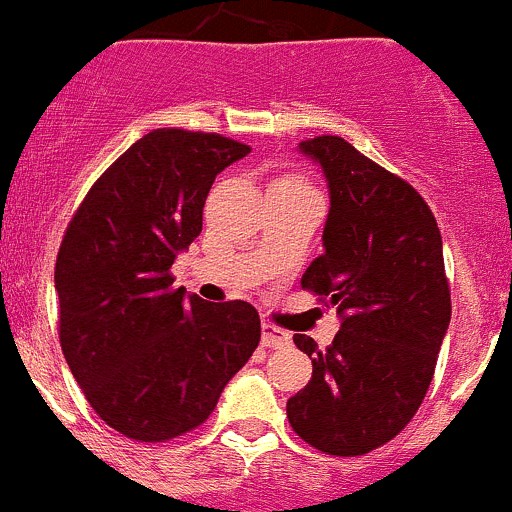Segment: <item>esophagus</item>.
Masks as SVG:
<instances>
[{"label":"esophagus","instance_id":"1","mask_svg":"<svg viewBox=\"0 0 512 512\" xmlns=\"http://www.w3.org/2000/svg\"><path fill=\"white\" fill-rule=\"evenodd\" d=\"M292 343V336L282 328L272 324H262V346L267 348H287Z\"/></svg>","mask_w":512,"mask_h":512}]
</instances>
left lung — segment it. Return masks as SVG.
<instances>
[{
  "mask_svg": "<svg viewBox=\"0 0 512 512\" xmlns=\"http://www.w3.org/2000/svg\"><path fill=\"white\" fill-rule=\"evenodd\" d=\"M297 152L319 166L331 198L324 255L301 287L336 306L341 331L326 351L294 336L314 373L287 417L319 451L360 456L407 427L432 383L451 321L441 233L407 181L346 139H306Z\"/></svg>",
  "mask_w": 512,
  "mask_h": 512,
  "instance_id": "left-lung-1",
  "label": "left lung"
}]
</instances>
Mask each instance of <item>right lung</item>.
Masks as SVG:
<instances>
[{"label":"right lung","instance_id":"1","mask_svg":"<svg viewBox=\"0 0 512 512\" xmlns=\"http://www.w3.org/2000/svg\"><path fill=\"white\" fill-rule=\"evenodd\" d=\"M250 147L154 129L95 181L56 260L61 348L93 410L129 439L191 432L260 343L247 301L174 287L176 255L201 235L215 176Z\"/></svg>","mask_w":512,"mask_h":512}]
</instances>
